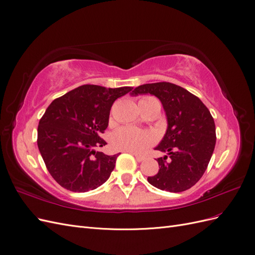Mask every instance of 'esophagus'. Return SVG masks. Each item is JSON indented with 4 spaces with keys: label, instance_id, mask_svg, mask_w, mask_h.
Here are the masks:
<instances>
[{
    "label": "esophagus",
    "instance_id": "1",
    "mask_svg": "<svg viewBox=\"0 0 255 255\" xmlns=\"http://www.w3.org/2000/svg\"><path fill=\"white\" fill-rule=\"evenodd\" d=\"M130 154H132V155H134L135 158H136V160L139 161V163H140V161L144 160V158H145L143 155H139V154H137V153H130Z\"/></svg>",
    "mask_w": 255,
    "mask_h": 255
}]
</instances>
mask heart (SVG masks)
I'll list each match as a JSON object with an SVG mask.
<instances>
[{"label":"heart","instance_id":"b5f03b06","mask_svg":"<svg viewBox=\"0 0 255 255\" xmlns=\"http://www.w3.org/2000/svg\"><path fill=\"white\" fill-rule=\"evenodd\" d=\"M158 102L153 97H144L140 100V104ZM157 141V135L153 130L139 129L132 127H122L115 130L112 135L111 142L116 150L141 153Z\"/></svg>","mask_w":255,"mask_h":255}]
</instances>
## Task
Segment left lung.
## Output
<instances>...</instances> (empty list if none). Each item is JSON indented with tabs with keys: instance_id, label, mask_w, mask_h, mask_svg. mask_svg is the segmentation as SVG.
Listing matches in <instances>:
<instances>
[{
	"instance_id": "1",
	"label": "left lung",
	"mask_w": 255,
	"mask_h": 255,
	"mask_svg": "<svg viewBox=\"0 0 255 255\" xmlns=\"http://www.w3.org/2000/svg\"><path fill=\"white\" fill-rule=\"evenodd\" d=\"M150 94L159 99L168 128L155 150L167 153L157 158L158 172L148 182L161 190L181 192L201 179L216 144L212 115L201 100L172 83L159 82L136 87L130 95Z\"/></svg>"
}]
</instances>
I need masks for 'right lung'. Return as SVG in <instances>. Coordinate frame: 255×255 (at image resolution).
I'll return each mask as SVG.
<instances>
[{"instance_id": "obj_1", "label": "right lung", "mask_w": 255, "mask_h": 255, "mask_svg": "<svg viewBox=\"0 0 255 255\" xmlns=\"http://www.w3.org/2000/svg\"><path fill=\"white\" fill-rule=\"evenodd\" d=\"M130 90L83 85L49 105L38 125L37 144L61 187L85 192L109 180L118 154L106 155L95 149L106 144L101 134L109 126L114 102Z\"/></svg>"}]
</instances>
